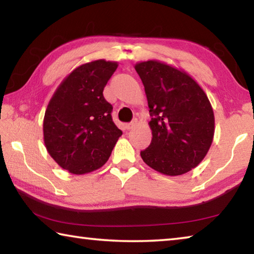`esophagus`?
<instances>
[{
  "mask_svg": "<svg viewBox=\"0 0 254 254\" xmlns=\"http://www.w3.org/2000/svg\"><path fill=\"white\" fill-rule=\"evenodd\" d=\"M135 126H136V120H134V121H132L130 123H127L126 127L127 128V130H131V128H133Z\"/></svg>",
  "mask_w": 254,
  "mask_h": 254,
  "instance_id": "34e87169",
  "label": "esophagus"
}]
</instances>
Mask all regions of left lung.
Listing matches in <instances>:
<instances>
[{
	"instance_id": "8db88e82",
	"label": "left lung",
	"mask_w": 254,
	"mask_h": 254,
	"mask_svg": "<svg viewBox=\"0 0 254 254\" xmlns=\"http://www.w3.org/2000/svg\"><path fill=\"white\" fill-rule=\"evenodd\" d=\"M152 119V140L141 158L163 175L179 176L207 154L214 136V112L200 86L183 70L158 60L135 65Z\"/></svg>"
}]
</instances>
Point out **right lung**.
I'll use <instances>...</instances> for the list:
<instances>
[{"mask_svg":"<svg viewBox=\"0 0 254 254\" xmlns=\"http://www.w3.org/2000/svg\"><path fill=\"white\" fill-rule=\"evenodd\" d=\"M118 68L104 59L84 64L59 85L47 106L44 140L51 158L74 175L96 170L109 160L122 131L112 120L103 91Z\"/></svg>","mask_w":254,"mask_h":254,"instance_id":"right-lung-1","label":"right lung"}]
</instances>
